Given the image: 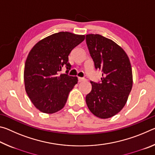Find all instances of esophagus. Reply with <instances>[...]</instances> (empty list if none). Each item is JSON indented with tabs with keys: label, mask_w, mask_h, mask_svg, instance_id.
<instances>
[{
	"label": "esophagus",
	"mask_w": 155,
	"mask_h": 155,
	"mask_svg": "<svg viewBox=\"0 0 155 155\" xmlns=\"http://www.w3.org/2000/svg\"><path fill=\"white\" fill-rule=\"evenodd\" d=\"M85 81V78H81V77L78 78V83H81V82H83V81Z\"/></svg>",
	"instance_id": "esophagus-1"
}]
</instances>
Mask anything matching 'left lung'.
I'll return each instance as SVG.
<instances>
[{"instance_id": "8db88e82", "label": "left lung", "mask_w": 155, "mask_h": 155, "mask_svg": "<svg viewBox=\"0 0 155 155\" xmlns=\"http://www.w3.org/2000/svg\"><path fill=\"white\" fill-rule=\"evenodd\" d=\"M86 44L95 68L103 72L101 83L90 81L86 103L96 117L109 118L123 109L132 89L130 60L122 47L98 34L86 35Z\"/></svg>"}]
</instances>
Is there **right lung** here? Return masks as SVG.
I'll use <instances>...</instances> for the list:
<instances>
[{"label":"right lung","instance_id":"1","mask_svg":"<svg viewBox=\"0 0 155 155\" xmlns=\"http://www.w3.org/2000/svg\"><path fill=\"white\" fill-rule=\"evenodd\" d=\"M84 40V35L59 32L39 41L30 51L24 70L25 90L41 112L51 114L64 108L78 78L58 72L63 66L70 69L68 56Z\"/></svg>","mask_w":155,"mask_h":155}]
</instances>
